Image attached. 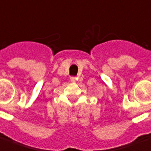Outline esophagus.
<instances>
[{
  "label": "esophagus",
  "instance_id": "34e87169",
  "mask_svg": "<svg viewBox=\"0 0 151 151\" xmlns=\"http://www.w3.org/2000/svg\"><path fill=\"white\" fill-rule=\"evenodd\" d=\"M70 80H71V81H73V82H75V78H71Z\"/></svg>",
  "mask_w": 151,
  "mask_h": 151
}]
</instances>
